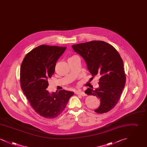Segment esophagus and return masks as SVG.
<instances>
[{
  "mask_svg": "<svg viewBox=\"0 0 147 147\" xmlns=\"http://www.w3.org/2000/svg\"><path fill=\"white\" fill-rule=\"evenodd\" d=\"M75 93L77 95H80V96H85L86 95L83 91H76Z\"/></svg>",
  "mask_w": 147,
  "mask_h": 147,
  "instance_id": "1",
  "label": "esophagus"
}]
</instances>
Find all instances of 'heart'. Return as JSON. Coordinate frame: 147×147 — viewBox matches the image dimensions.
Segmentation results:
<instances>
[{
	"mask_svg": "<svg viewBox=\"0 0 147 147\" xmlns=\"http://www.w3.org/2000/svg\"><path fill=\"white\" fill-rule=\"evenodd\" d=\"M75 56H72V57H70V58H71V57H75Z\"/></svg>",
	"mask_w": 147,
	"mask_h": 147,
	"instance_id": "heart-1",
	"label": "heart"
}]
</instances>
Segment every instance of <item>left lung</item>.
I'll use <instances>...</instances> for the list:
<instances>
[{
    "instance_id": "obj_1",
    "label": "left lung",
    "mask_w": 147,
    "mask_h": 147,
    "mask_svg": "<svg viewBox=\"0 0 147 147\" xmlns=\"http://www.w3.org/2000/svg\"><path fill=\"white\" fill-rule=\"evenodd\" d=\"M72 47L84 58L92 76H100L98 88L95 90L88 88L85 91L100 100V105L95 112H109L119 102L126 83L123 63L118 51L102 41L73 45Z\"/></svg>"
}]
</instances>
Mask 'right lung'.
<instances>
[{
	"label": "right lung",
	"instance_id": "right-lung-1",
	"mask_svg": "<svg viewBox=\"0 0 147 147\" xmlns=\"http://www.w3.org/2000/svg\"><path fill=\"white\" fill-rule=\"evenodd\" d=\"M66 48L42 45L28 52L21 63V89L35 112L44 118L55 119L59 115L74 94L65 90L50 94L46 90L56 62Z\"/></svg>",
	"mask_w": 147,
	"mask_h": 147
}]
</instances>
